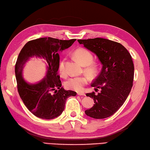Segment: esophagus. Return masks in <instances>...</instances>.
I'll return each mask as SVG.
<instances>
[{
  "label": "esophagus",
  "instance_id": "obj_1",
  "mask_svg": "<svg viewBox=\"0 0 150 150\" xmlns=\"http://www.w3.org/2000/svg\"><path fill=\"white\" fill-rule=\"evenodd\" d=\"M77 94L78 96H86V94L83 92H78Z\"/></svg>",
  "mask_w": 150,
  "mask_h": 150
}]
</instances>
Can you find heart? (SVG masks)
Wrapping results in <instances>:
<instances>
[{"label":"heart","instance_id":"obj_1","mask_svg":"<svg viewBox=\"0 0 150 150\" xmlns=\"http://www.w3.org/2000/svg\"><path fill=\"white\" fill-rule=\"evenodd\" d=\"M74 55L81 64L85 66L84 71L90 76H94L98 72V65L92 62L93 55L88 50L79 48L74 52ZM65 59L61 60L59 64V72L62 76L65 75ZM88 78L86 76H78L69 78L64 83V86L67 90L76 91H82L83 86L88 83Z\"/></svg>","mask_w":150,"mask_h":150}]
</instances>
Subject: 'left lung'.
<instances>
[{"label": "left lung", "mask_w": 150, "mask_h": 150, "mask_svg": "<svg viewBox=\"0 0 150 150\" xmlns=\"http://www.w3.org/2000/svg\"><path fill=\"white\" fill-rule=\"evenodd\" d=\"M80 44L98 57L102 70L91 84L101 91L86 93L93 99V106L85 111L86 115L101 119L115 113L125 103L132 89L133 61L129 52L121 44L103 38L78 39Z\"/></svg>", "instance_id": "obj_1"}]
</instances>
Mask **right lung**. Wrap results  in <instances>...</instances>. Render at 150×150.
<instances>
[{"instance_id":"right-lung-1","label":"right lung","mask_w":150,"mask_h":150,"mask_svg":"<svg viewBox=\"0 0 150 150\" xmlns=\"http://www.w3.org/2000/svg\"><path fill=\"white\" fill-rule=\"evenodd\" d=\"M76 39L60 40L43 38L28 41L18 55L15 65L18 91L28 109L37 117L53 119L64 111L68 97L76 96V92L65 90L61 87L59 68V51L70 47ZM43 59L46 62V75L35 84L29 83L22 76L23 68L31 57Z\"/></svg>"}]
</instances>
